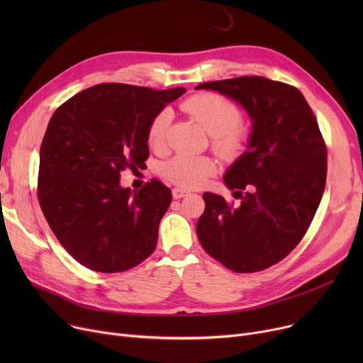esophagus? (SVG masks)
<instances>
[{"instance_id": "1", "label": "esophagus", "mask_w": 363, "mask_h": 363, "mask_svg": "<svg viewBox=\"0 0 363 363\" xmlns=\"http://www.w3.org/2000/svg\"><path fill=\"white\" fill-rule=\"evenodd\" d=\"M188 194H189V191H186V189H184V188H174V189H172V196H174L175 200L182 199V197H185Z\"/></svg>"}]
</instances>
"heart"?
Instances as JSON below:
<instances>
[{
    "instance_id": "b5f03b06",
    "label": "heart",
    "mask_w": 363,
    "mask_h": 363,
    "mask_svg": "<svg viewBox=\"0 0 363 363\" xmlns=\"http://www.w3.org/2000/svg\"><path fill=\"white\" fill-rule=\"evenodd\" d=\"M182 108L212 135L215 150L223 157H235L244 150L247 130L240 123L241 110L230 99L216 92H199L182 103ZM172 123L170 108L157 111L148 123L147 143L157 151L164 150ZM166 179L184 188H199L216 174V163L207 156L178 155L162 166Z\"/></svg>"
}]
</instances>
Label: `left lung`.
Listing matches in <instances>:
<instances>
[{"instance_id": "8db88e82", "label": "left lung", "mask_w": 363, "mask_h": 363, "mask_svg": "<svg viewBox=\"0 0 363 363\" xmlns=\"http://www.w3.org/2000/svg\"><path fill=\"white\" fill-rule=\"evenodd\" d=\"M196 88L235 100L253 122L249 147L223 178L240 206L204 193L197 237L228 269L263 271L287 257L311 226L325 189V141L296 86L240 76Z\"/></svg>"}]
</instances>
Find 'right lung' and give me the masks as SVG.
I'll list each match as a JSON object with an SVG mask.
<instances>
[{
    "label": "right lung",
    "mask_w": 363,
    "mask_h": 363,
    "mask_svg": "<svg viewBox=\"0 0 363 363\" xmlns=\"http://www.w3.org/2000/svg\"><path fill=\"white\" fill-rule=\"evenodd\" d=\"M185 91L100 84L73 95L50 119L38 200L57 240L88 269L123 272L155 252L170 189L151 179L130 193L119 184L121 172L144 169L150 121Z\"/></svg>",
    "instance_id": "right-lung-1"
}]
</instances>
